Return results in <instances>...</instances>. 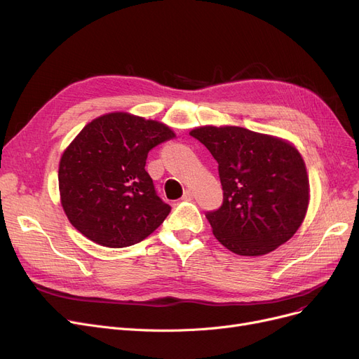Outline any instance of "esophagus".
Masks as SVG:
<instances>
[{"label":"esophagus","instance_id":"34e87169","mask_svg":"<svg viewBox=\"0 0 359 359\" xmlns=\"http://www.w3.org/2000/svg\"><path fill=\"white\" fill-rule=\"evenodd\" d=\"M192 198H194V192H192L191 189H186V191H184V194H183V198H182V199H183V201H191Z\"/></svg>","mask_w":359,"mask_h":359}]
</instances>
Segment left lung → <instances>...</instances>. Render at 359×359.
I'll use <instances>...</instances> for the list:
<instances>
[{
	"label": "left lung",
	"instance_id": "obj_1",
	"mask_svg": "<svg viewBox=\"0 0 359 359\" xmlns=\"http://www.w3.org/2000/svg\"><path fill=\"white\" fill-rule=\"evenodd\" d=\"M191 135L218 163L224 199L206 218L222 246L262 256L288 241L309 206V176L298 149L238 126H201Z\"/></svg>",
	"mask_w": 359,
	"mask_h": 359
}]
</instances>
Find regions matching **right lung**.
Returning <instances> with one entry per match:
<instances>
[{
    "label": "right lung",
    "instance_id": "obj_1",
    "mask_svg": "<svg viewBox=\"0 0 359 359\" xmlns=\"http://www.w3.org/2000/svg\"><path fill=\"white\" fill-rule=\"evenodd\" d=\"M175 138L157 121L116 111L87 123L60 161V194L69 222L104 248L137 244L172 211L145 170L149 149Z\"/></svg>",
    "mask_w": 359,
    "mask_h": 359
}]
</instances>
